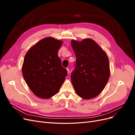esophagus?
Here are the masks:
<instances>
[{
    "mask_svg": "<svg viewBox=\"0 0 135 135\" xmlns=\"http://www.w3.org/2000/svg\"><path fill=\"white\" fill-rule=\"evenodd\" d=\"M66 70H67V71H68V74H69V72H70V71H69V68H66Z\"/></svg>",
    "mask_w": 135,
    "mask_h": 135,
    "instance_id": "obj_1",
    "label": "esophagus"
}]
</instances>
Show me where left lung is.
Here are the masks:
<instances>
[{
  "label": "left lung",
  "instance_id": "8db88e82",
  "mask_svg": "<svg viewBox=\"0 0 135 135\" xmlns=\"http://www.w3.org/2000/svg\"><path fill=\"white\" fill-rule=\"evenodd\" d=\"M76 65L71 74L76 94L85 100L93 99L103 91L109 80L110 70L107 54L95 40L72 39Z\"/></svg>",
  "mask_w": 135,
  "mask_h": 135
}]
</instances>
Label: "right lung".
<instances>
[{"mask_svg": "<svg viewBox=\"0 0 135 135\" xmlns=\"http://www.w3.org/2000/svg\"><path fill=\"white\" fill-rule=\"evenodd\" d=\"M63 42L46 37L32 46L24 57L22 73L35 95L47 99L57 93L68 74L58 52Z\"/></svg>", "mask_w": 135, "mask_h": 135, "instance_id": "obj_1", "label": "right lung"}]
</instances>
